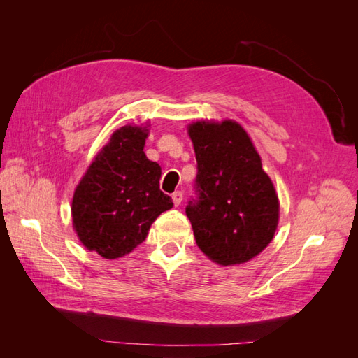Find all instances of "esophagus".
I'll use <instances>...</instances> for the list:
<instances>
[{
    "mask_svg": "<svg viewBox=\"0 0 358 358\" xmlns=\"http://www.w3.org/2000/svg\"><path fill=\"white\" fill-rule=\"evenodd\" d=\"M171 199H173V203H175V206H179V204L182 203V199H183V192H182V191H176V192H173Z\"/></svg>",
    "mask_w": 358,
    "mask_h": 358,
    "instance_id": "1",
    "label": "esophagus"
}]
</instances>
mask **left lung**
Wrapping results in <instances>:
<instances>
[{
    "instance_id": "8db88e82",
    "label": "left lung",
    "mask_w": 358,
    "mask_h": 358,
    "mask_svg": "<svg viewBox=\"0 0 358 358\" xmlns=\"http://www.w3.org/2000/svg\"><path fill=\"white\" fill-rule=\"evenodd\" d=\"M197 159L187 206L197 246L221 266L246 263L272 242L279 200L248 133L231 119L188 127Z\"/></svg>"
}]
</instances>
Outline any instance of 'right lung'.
<instances>
[{
  "instance_id": "obj_1",
  "label": "right lung",
  "mask_w": 358,
  "mask_h": 358,
  "mask_svg": "<svg viewBox=\"0 0 358 358\" xmlns=\"http://www.w3.org/2000/svg\"><path fill=\"white\" fill-rule=\"evenodd\" d=\"M148 131L137 125L116 129L76 187L73 229L86 249L103 258L131 252L158 216L173 208L159 189L161 167L143 152Z\"/></svg>"
}]
</instances>
